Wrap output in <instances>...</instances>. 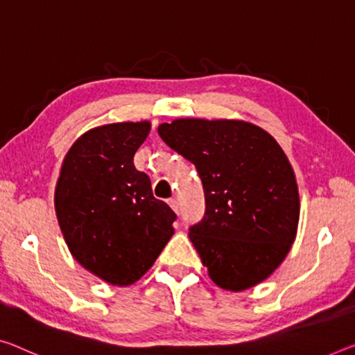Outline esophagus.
<instances>
[{"instance_id": "obj_1", "label": "esophagus", "mask_w": 355, "mask_h": 355, "mask_svg": "<svg viewBox=\"0 0 355 355\" xmlns=\"http://www.w3.org/2000/svg\"><path fill=\"white\" fill-rule=\"evenodd\" d=\"M168 203H170L173 211L178 212V214H179V203H178V200H176V198H171L170 201H168Z\"/></svg>"}]
</instances>
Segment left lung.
<instances>
[{"mask_svg":"<svg viewBox=\"0 0 355 355\" xmlns=\"http://www.w3.org/2000/svg\"><path fill=\"white\" fill-rule=\"evenodd\" d=\"M173 150L192 162L205 190V216L189 238L208 275L227 291L268 277L297 234L295 174L275 138L239 121L178 119L159 125Z\"/></svg>","mask_w":355,"mask_h":355,"instance_id":"1","label":"left lung"}]
</instances>
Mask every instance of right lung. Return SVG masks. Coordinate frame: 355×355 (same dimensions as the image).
Returning a JSON list of instances; mask_svg holds the SVG:
<instances>
[{"mask_svg":"<svg viewBox=\"0 0 355 355\" xmlns=\"http://www.w3.org/2000/svg\"><path fill=\"white\" fill-rule=\"evenodd\" d=\"M149 132V122L90 130L71 146L57 182V219L71 254L114 286L138 281L174 233L176 214L133 163Z\"/></svg>","mask_w":355,"mask_h":355,"instance_id":"1","label":"right lung"}]
</instances>
